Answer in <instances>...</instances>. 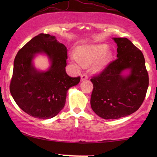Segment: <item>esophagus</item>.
<instances>
[{
    "label": "esophagus",
    "mask_w": 157,
    "mask_h": 157,
    "mask_svg": "<svg viewBox=\"0 0 157 157\" xmlns=\"http://www.w3.org/2000/svg\"><path fill=\"white\" fill-rule=\"evenodd\" d=\"M89 78V76H87L86 74H83L81 75V80L83 81V80H86V79Z\"/></svg>",
    "instance_id": "esophagus-1"
}]
</instances>
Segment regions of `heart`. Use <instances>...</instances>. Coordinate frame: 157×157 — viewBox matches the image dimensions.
Listing matches in <instances>:
<instances>
[{"mask_svg": "<svg viewBox=\"0 0 157 157\" xmlns=\"http://www.w3.org/2000/svg\"><path fill=\"white\" fill-rule=\"evenodd\" d=\"M106 45H92L78 47L76 55H72L71 59L78 66H89L94 63V69L100 71L106 67L111 57V53L106 50Z\"/></svg>", "mask_w": 157, "mask_h": 157, "instance_id": "heart-1", "label": "heart"}]
</instances>
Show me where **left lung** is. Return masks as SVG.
<instances>
[{"mask_svg": "<svg viewBox=\"0 0 157 157\" xmlns=\"http://www.w3.org/2000/svg\"><path fill=\"white\" fill-rule=\"evenodd\" d=\"M117 59L91 77V106L98 117L117 119L136 111L144 101L149 75L141 51L126 38H114ZM130 69L124 77V70Z\"/></svg>", "mask_w": 157, "mask_h": 157, "instance_id": "obj_1", "label": "left lung"}]
</instances>
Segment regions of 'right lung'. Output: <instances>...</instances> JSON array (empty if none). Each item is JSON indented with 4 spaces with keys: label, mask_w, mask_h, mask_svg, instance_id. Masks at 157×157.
Here are the masks:
<instances>
[{
    "label": "right lung",
    "mask_w": 157,
    "mask_h": 157,
    "mask_svg": "<svg viewBox=\"0 0 157 157\" xmlns=\"http://www.w3.org/2000/svg\"><path fill=\"white\" fill-rule=\"evenodd\" d=\"M45 52L52 61L47 72L33 66L36 53ZM67 48L55 36L40 33L18 51L14 60L10 91L17 105L31 117L41 119L54 117L65 106L66 94L81 80L66 74Z\"/></svg>",
    "instance_id": "obj_1"
}]
</instances>
